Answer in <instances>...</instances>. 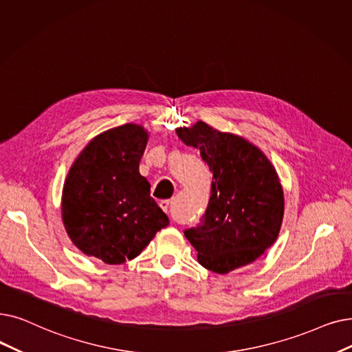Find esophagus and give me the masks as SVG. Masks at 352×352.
<instances>
[{"instance_id":"34e87169","label":"esophagus","mask_w":352,"mask_h":352,"mask_svg":"<svg viewBox=\"0 0 352 352\" xmlns=\"http://www.w3.org/2000/svg\"><path fill=\"white\" fill-rule=\"evenodd\" d=\"M160 207L166 212L168 208H170V200H161L160 201Z\"/></svg>"}]
</instances>
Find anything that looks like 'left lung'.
Listing matches in <instances>:
<instances>
[{
    "instance_id": "8db88e82",
    "label": "left lung",
    "mask_w": 352,
    "mask_h": 352,
    "mask_svg": "<svg viewBox=\"0 0 352 352\" xmlns=\"http://www.w3.org/2000/svg\"><path fill=\"white\" fill-rule=\"evenodd\" d=\"M177 135L200 149L212 173L203 224L184 232L198 263L220 274L253 263L282 227L285 197L276 170L254 144L201 120L178 128Z\"/></svg>"
}]
</instances>
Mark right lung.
<instances>
[{"instance_id":"obj_1","label":"right lung","mask_w":352,"mask_h":352,"mask_svg":"<svg viewBox=\"0 0 352 352\" xmlns=\"http://www.w3.org/2000/svg\"><path fill=\"white\" fill-rule=\"evenodd\" d=\"M148 140V131L138 124L104 131L82 149L65 179L66 233L82 253L106 265L140 256L170 223L140 174Z\"/></svg>"}]
</instances>
